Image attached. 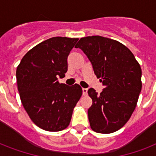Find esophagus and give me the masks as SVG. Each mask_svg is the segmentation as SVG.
Returning <instances> with one entry per match:
<instances>
[{
	"label": "esophagus",
	"mask_w": 156,
	"mask_h": 156,
	"mask_svg": "<svg viewBox=\"0 0 156 156\" xmlns=\"http://www.w3.org/2000/svg\"><path fill=\"white\" fill-rule=\"evenodd\" d=\"M87 90H88L87 88H83V95H87Z\"/></svg>",
	"instance_id": "1"
}]
</instances>
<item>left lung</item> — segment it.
Returning <instances> with one entry per match:
<instances>
[{"label": "left lung", "instance_id": "obj_1", "mask_svg": "<svg viewBox=\"0 0 156 156\" xmlns=\"http://www.w3.org/2000/svg\"><path fill=\"white\" fill-rule=\"evenodd\" d=\"M75 48L87 55L95 75L104 86L98 95L90 88L88 109L90 128L96 133L118 130L130 118L142 90V69L128 48L100 35L81 38Z\"/></svg>", "mask_w": 156, "mask_h": 156}]
</instances>
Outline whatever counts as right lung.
I'll use <instances>...</instances> for the list:
<instances>
[{"mask_svg":"<svg viewBox=\"0 0 156 156\" xmlns=\"http://www.w3.org/2000/svg\"><path fill=\"white\" fill-rule=\"evenodd\" d=\"M78 39L52 37L28 51L16 71L18 90L31 121L47 131L69 125L73 108L82 96L78 84L59 83L68 69L67 58Z\"/></svg>","mask_w":156,"mask_h":156,"instance_id":"right-lung-1","label":"right lung"}]
</instances>
